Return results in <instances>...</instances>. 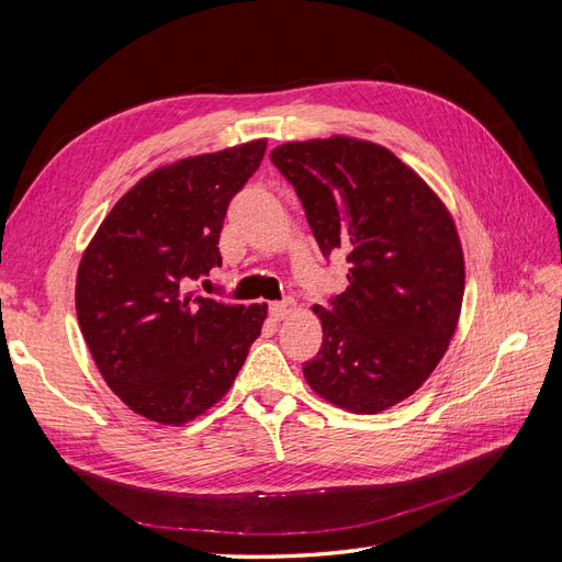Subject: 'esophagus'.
Returning <instances> with one entry per match:
<instances>
[{"mask_svg": "<svg viewBox=\"0 0 562 562\" xmlns=\"http://www.w3.org/2000/svg\"><path fill=\"white\" fill-rule=\"evenodd\" d=\"M295 312V302L293 300H285V302H274V304H269V314L274 316L277 321H283V318H288Z\"/></svg>", "mask_w": 562, "mask_h": 562, "instance_id": "esophagus-1", "label": "esophagus"}]
</instances>
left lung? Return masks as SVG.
<instances>
[{"label":"left lung","instance_id":"obj_1","mask_svg":"<svg viewBox=\"0 0 562 562\" xmlns=\"http://www.w3.org/2000/svg\"><path fill=\"white\" fill-rule=\"evenodd\" d=\"M321 252L347 255V291L314 304L323 345L302 366L321 398L375 415L413 396L443 359L464 297V252L446 203L394 151L330 135L283 143Z\"/></svg>","mask_w":562,"mask_h":562}]
</instances>
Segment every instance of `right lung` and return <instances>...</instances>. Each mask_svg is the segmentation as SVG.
Instances as JSON below:
<instances>
[{"label": "right lung", "mask_w": 562, "mask_h": 562, "mask_svg": "<svg viewBox=\"0 0 562 562\" xmlns=\"http://www.w3.org/2000/svg\"><path fill=\"white\" fill-rule=\"evenodd\" d=\"M267 140L155 168L114 203L81 255L83 339L114 394L149 422L182 427L223 398L258 339L267 304H225L190 283L220 267L232 196Z\"/></svg>", "instance_id": "right-lung-1"}]
</instances>
